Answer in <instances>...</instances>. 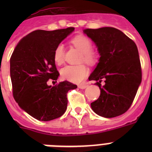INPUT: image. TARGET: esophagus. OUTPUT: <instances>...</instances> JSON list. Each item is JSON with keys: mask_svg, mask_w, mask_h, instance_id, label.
<instances>
[{"mask_svg": "<svg viewBox=\"0 0 152 152\" xmlns=\"http://www.w3.org/2000/svg\"><path fill=\"white\" fill-rule=\"evenodd\" d=\"M87 87H88L87 84H79L78 85V88H80V89H85Z\"/></svg>", "mask_w": 152, "mask_h": 152, "instance_id": "1", "label": "esophagus"}]
</instances>
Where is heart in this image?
Segmentation results:
<instances>
[{
	"label": "heart",
	"mask_w": 152,
	"mask_h": 152,
	"mask_svg": "<svg viewBox=\"0 0 152 152\" xmlns=\"http://www.w3.org/2000/svg\"><path fill=\"white\" fill-rule=\"evenodd\" d=\"M72 43L80 52H82L80 61L89 64H94L96 61V55L92 52V42L91 39L84 36H77L72 39ZM55 62L57 64H62L64 58V48L62 44H58L56 47L53 55ZM88 68L85 64L67 65L61 70V76L63 79L73 83H80L88 75Z\"/></svg>",
	"instance_id": "obj_1"
}]
</instances>
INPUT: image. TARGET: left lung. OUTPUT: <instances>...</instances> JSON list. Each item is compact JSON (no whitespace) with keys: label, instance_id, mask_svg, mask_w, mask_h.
I'll return each mask as SVG.
<instances>
[{"label":"left lung","instance_id":"1","mask_svg":"<svg viewBox=\"0 0 152 152\" xmlns=\"http://www.w3.org/2000/svg\"><path fill=\"white\" fill-rule=\"evenodd\" d=\"M100 54L99 62L90 75L100 90L91 103L95 113L105 118L120 116L128 110L142 82L139 51L131 39L113 27L84 29ZM102 79L105 84L101 86Z\"/></svg>","mask_w":152,"mask_h":152}]
</instances>
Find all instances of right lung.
<instances>
[{
    "instance_id": "right-lung-1",
    "label": "right lung",
    "mask_w": 152,
    "mask_h": 152,
    "mask_svg": "<svg viewBox=\"0 0 152 152\" xmlns=\"http://www.w3.org/2000/svg\"><path fill=\"white\" fill-rule=\"evenodd\" d=\"M75 30L74 27L53 31L35 30L19 42L10 60L13 95L23 110L39 121H50L66 111L67 93L77 85L64 80L49 86V79L59 76L54 50Z\"/></svg>"
}]
</instances>
